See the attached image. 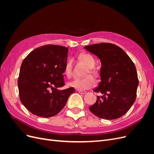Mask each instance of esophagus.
Here are the masks:
<instances>
[{"instance_id":"obj_1","label":"esophagus","mask_w":154,"mask_h":154,"mask_svg":"<svg viewBox=\"0 0 154 154\" xmlns=\"http://www.w3.org/2000/svg\"><path fill=\"white\" fill-rule=\"evenodd\" d=\"M78 92L80 93L81 94H85L87 92L86 91H78Z\"/></svg>"}]
</instances>
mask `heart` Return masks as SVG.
Here are the masks:
<instances>
[{"label":"heart","mask_w":154,"mask_h":154,"mask_svg":"<svg viewBox=\"0 0 154 154\" xmlns=\"http://www.w3.org/2000/svg\"><path fill=\"white\" fill-rule=\"evenodd\" d=\"M80 59L81 61L84 63L88 67V70L85 72V75L88 74L96 75V72L92 68L94 67L96 62L92 56L89 54L83 53L80 54ZM72 62L71 61L67 62L64 69V74L67 78H71L72 76ZM96 85V80L92 76L88 75L83 78L81 79H74V80L70 82L68 85L76 88L78 90H87L95 87Z\"/></svg>","instance_id":"heart-1"}]
</instances>
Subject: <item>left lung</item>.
I'll return each mask as SVG.
<instances>
[{"label": "left lung", "instance_id": "obj_1", "mask_svg": "<svg viewBox=\"0 0 154 154\" xmlns=\"http://www.w3.org/2000/svg\"><path fill=\"white\" fill-rule=\"evenodd\" d=\"M84 48L100 59L101 82L94 89L101 96L89 107L91 112L105 119H115L127 112L136 101L139 84L132 60L118 45L100 43Z\"/></svg>", "mask_w": 154, "mask_h": 154}]
</instances>
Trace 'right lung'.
Wrapping results in <instances>:
<instances>
[{"label":"right lung","mask_w":154,"mask_h":154,"mask_svg":"<svg viewBox=\"0 0 154 154\" xmlns=\"http://www.w3.org/2000/svg\"><path fill=\"white\" fill-rule=\"evenodd\" d=\"M68 48L45 45L36 48L22 63L18 87L22 103L30 112L42 118L57 115L66 105L73 87L64 90L63 72Z\"/></svg>","instance_id":"1"}]
</instances>
